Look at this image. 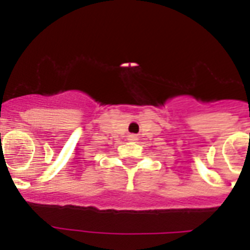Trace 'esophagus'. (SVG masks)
<instances>
[{
    "instance_id": "34e87169",
    "label": "esophagus",
    "mask_w": 250,
    "mask_h": 250,
    "mask_svg": "<svg viewBox=\"0 0 250 250\" xmlns=\"http://www.w3.org/2000/svg\"><path fill=\"white\" fill-rule=\"evenodd\" d=\"M129 140H136V137H135V136H129Z\"/></svg>"
}]
</instances>
